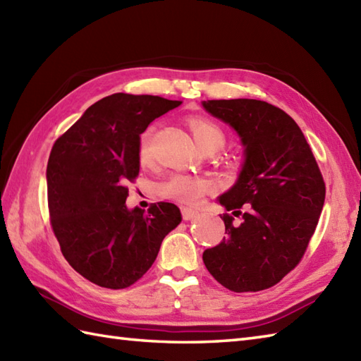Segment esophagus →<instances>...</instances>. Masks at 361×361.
Masks as SVG:
<instances>
[{"label": "esophagus", "instance_id": "esophagus-1", "mask_svg": "<svg viewBox=\"0 0 361 361\" xmlns=\"http://www.w3.org/2000/svg\"><path fill=\"white\" fill-rule=\"evenodd\" d=\"M197 211H194V209H190V208H181V216H183V220H190V219H194L195 216H197Z\"/></svg>", "mask_w": 361, "mask_h": 361}]
</instances>
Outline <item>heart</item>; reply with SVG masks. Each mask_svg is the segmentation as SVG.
<instances>
[{
	"mask_svg": "<svg viewBox=\"0 0 361 361\" xmlns=\"http://www.w3.org/2000/svg\"><path fill=\"white\" fill-rule=\"evenodd\" d=\"M189 128L192 132L197 144L204 149H220L225 142V133L216 122L206 118H192L189 119ZM137 157L141 163H147L152 157V128H147L141 135L140 149H137ZM214 185L209 178L186 173H173L159 183L158 190L159 194L172 200L195 206L203 200L206 194L212 192Z\"/></svg>",
	"mask_w": 361,
	"mask_h": 361,
	"instance_id": "heart-1",
	"label": "heart"
}]
</instances>
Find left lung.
Returning <instances> with one entry per match:
<instances>
[{
	"mask_svg": "<svg viewBox=\"0 0 361 361\" xmlns=\"http://www.w3.org/2000/svg\"><path fill=\"white\" fill-rule=\"evenodd\" d=\"M239 133L245 163L235 185L219 197L225 234L203 252L214 279L235 293L276 286L301 262L326 198L309 142L288 114L256 99L203 102Z\"/></svg>",
	"mask_w": 361,
	"mask_h": 361,
	"instance_id": "8db88e82",
	"label": "left lung"
}]
</instances>
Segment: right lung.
<instances>
[{
  "instance_id": "obj_1",
  "label": "right lung",
  "mask_w": 361,
  "mask_h": 361,
  "mask_svg": "<svg viewBox=\"0 0 361 361\" xmlns=\"http://www.w3.org/2000/svg\"><path fill=\"white\" fill-rule=\"evenodd\" d=\"M180 104L149 94L106 96L52 145L46 169L52 231L68 264L99 287L133 286L181 221L173 203H153L147 212L126 206L127 183L140 173V135Z\"/></svg>"
}]
</instances>
